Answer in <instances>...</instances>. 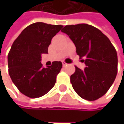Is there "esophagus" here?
<instances>
[{
	"label": "esophagus",
	"instance_id": "obj_1",
	"mask_svg": "<svg viewBox=\"0 0 124 124\" xmlns=\"http://www.w3.org/2000/svg\"><path fill=\"white\" fill-rule=\"evenodd\" d=\"M67 65H68V64L65 62H62V65H63V66H66Z\"/></svg>",
	"mask_w": 124,
	"mask_h": 124
}]
</instances>
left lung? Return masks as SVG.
I'll return each mask as SVG.
<instances>
[{
	"label": "left lung",
	"mask_w": 124,
	"mask_h": 124,
	"mask_svg": "<svg viewBox=\"0 0 124 124\" xmlns=\"http://www.w3.org/2000/svg\"><path fill=\"white\" fill-rule=\"evenodd\" d=\"M62 32L70 37L84 70L75 66L70 80L77 94L89 101L103 97L114 83L117 73V52L108 38L99 29L87 24L67 25Z\"/></svg>",
	"instance_id": "obj_1"
}]
</instances>
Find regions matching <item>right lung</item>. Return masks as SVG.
I'll return each mask as SVG.
<instances>
[{
    "instance_id": "right-lung-1",
    "label": "right lung",
    "mask_w": 124,
    "mask_h": 124,
    "mask_svg": "<svg viewBox=\"0 0 124 124\" xmlns=\"http://www.w3.org/2000/svg\"><path fill=\"white\" fill-rule=\"evenodd\" d=\"M36 22L27 27L14 41L8 54L9 74L19 92L30 98L46 94L56 83L62 68L61 62H53L44 68L41 54H47L51 39L62 28Z\"/></svg>"
}]
</instances>
